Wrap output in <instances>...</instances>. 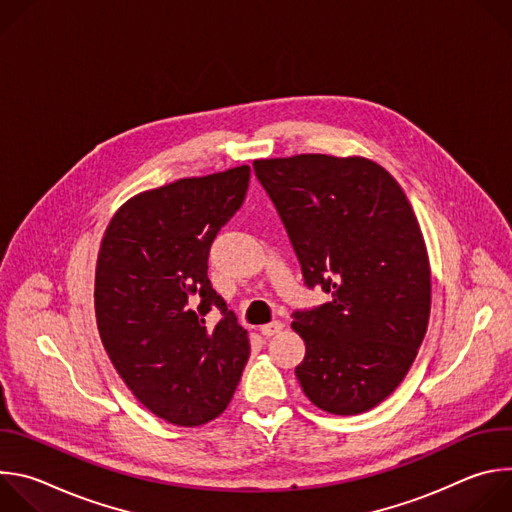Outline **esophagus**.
Here are the masks:
<instances>
[{
	"label": "esophagus",
	"instance_id": "1",
	"mask_svg": "<svg viewBox=\"0 0 512 512\" xmlns=\"http://www.w3.org/2000/svg\"><path fill=\"white\" fill-rule=\"evenodd\" d=\"M259 330H261V334H263L265 338H271V336H275V334H279V332L283 330V322L275 320V322H269V324L261 326Z\"/></svg>",
	"mask_w": 512,
	"mask_h": 512
}]
</instances>
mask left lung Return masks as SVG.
Listing matches in <instances>:
<instances>
[{
    "label": "left lung",
    "mask_w": 512,
    "mask_h": 512,
    "mask_svg": "<svg viewBox=\"0 0 512 512\" xmlns=\"http://www.w3.org/2000/svg\"><path fill=\"white\" fill-rule=\"evenodd\" d=\"M308 287L332 302L296 312L306 342L296 377L326 413L358 415L405 379L431 310V269L417 216L377 162L298 154L253 162Z\"/></svg>",
    "instance_id": "1"
}]
</instances>
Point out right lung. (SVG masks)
I'll return each mask as SVG.
<instances>
[{"label":"right lung","mask_w":512,"mask_h":512,"mask_svg":"<svg viewBox=\"0 0 512 512\" xmlns=\"http://www.w3.org/2000/svg\"><path fill=\"white\" fill-rule=\"evenodd\" d=\"M237 166L129 198L103 235L95 271L101 342L127 389L168 423L221 415L249 360V336L208 279L210 245L243 204ZM216 307L222 320L208 327Z\"/></svg>","instance_id":"obj_1"}]
</instances>
